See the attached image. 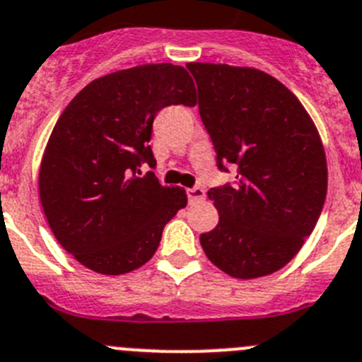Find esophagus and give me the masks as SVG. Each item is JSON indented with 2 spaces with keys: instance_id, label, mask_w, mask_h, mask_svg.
Here are the masks:
<instances>
[{
  "instance_id": "34e87169",
  "label": "esophagus",
  "mask_w": 362,
  "mask_h": 362,
  "mask_svg": "<svg viewBox=\"0 0 362 362\" xmlns=\"http://www.w3.org/2000/svg\"><path fill=\"white\" fill-rule=\"evenodd\" d=\"M187 194H188V201H190V203H199V201H203L204 199V190L199 187L190 188V190H187Z\"/></svg>"
}]
</instances>
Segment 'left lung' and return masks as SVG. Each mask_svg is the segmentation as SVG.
I'll return each instance as SVG.
<instances>
[{
  "label": "left lung",
  "mask_w": 362,
  "mask_h": 362,
  "mask_svg": "<svg viewBox=\"0 0 362 362\" xmlns=\"http://www.w3.org/2000/svg\"><path fill=\"white\" fill-rule=\"evenodd\" d=\"M187 68L218 168L237 167V185L208 192L218 224L201 235V246L238 280L276 273L296 257L323 210L328 170L320 132L294 93L260 69Z\"/></svg>",
  "instance_id": "left-lung-1"
}]
</instances>
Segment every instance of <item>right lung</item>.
Segmentation results:
<instances>
[{
  "label": "right lung",
  "mask_w": 362,
  "mask_h": 362,
  "mask_svg": "<svg viewBox=\"0 0 362 362\" xmlns=\"http://www.w3.org/2000/svg\"><path fill=\"white\" fill-rule=\"evenodd\" d=\"M194 105L188 71L141 64L89 82L59 116L39 168V197L57 242L88 269L131 273L156 253L187 192L161 187L154 172L152 122L167 105Z\"/></svg>",
  "instance_id": "right-lung-1"
}]
</instances>
